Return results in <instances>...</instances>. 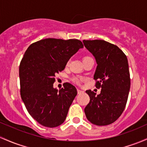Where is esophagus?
Segmentation results:
<instances>
[{"instance_id":"34e87169","label":"esophagus","mask_w":147,"mask_h":147,"mask_svg":"<svg viewBox=\"0 0 147 147\" xmlns=\"http://www.w3.org/2000/svg\"><path fill=\"white\" fill-rule=\"evenodd\" d=\"M83 92L84 91H82L80 89H79V88H77V93H78V94H81V93H83Z\"/></svg>"}]
</instances>
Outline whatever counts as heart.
Returning a JSON list of instances; mask_svg holds the SVG:
<instances>
[{
  "mask_svg": "<svg viewBox=\"0 0 147 147\" xmlns=\"http://www.w3.org/2000/svg\"><path fill=\"white\" fill-rule=\"evenodd\" d=\"M91 59V56H84V59H83V61L86 60V59ZM69 63H70V61H67V65H68ZM83 80H84V79L81 77H73L72 78V81L75 84H80L82 83V82L83 81Z\"/></svg>",
  "mask_w": 147,
  "mask_h": 147,
  "instance_id": "obj_1",
  "label": "heart"
}]
</instances>
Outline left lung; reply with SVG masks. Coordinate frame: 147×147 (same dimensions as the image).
Returning <instances> with one entry per match:
<instances>
[{
	"label": "left lung",
	"instance_id": "8db88e82",
	"mask_svg": "<svg viewBox=\"0 0 147 147\" xmlns=\"http://www.w3.org/2000/svg\"><path fill=\"white\" fill-rule=\"evenodd\" d=\"M84 45L96 58L97 67L93 79L100 93L91 90L86 93L90 102L84 109L87 119L97 125L114 123L123 113L130 88L128 62L117 45L102 40H83Z\"/></svg>",
	"mask_w": 147,
	"mask_h": 147
}]
</instances>
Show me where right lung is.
<instances>
[{
  "label": "right lung",
  "mask_w": 147,
  "mask_h": 147,
  "mask_svg": "<svg viewBox=\"0 0 147 147\" xmlns=\"http://www.w3.org/2000/svg\"><path fill=\"white\" fill-rule=\"evenodd\" d=\"M83 47L77 39L47 38L26 51L19 65L21 97L30 115L43 126L54 128L65 120L77 89L66 82L58 91L53 84L56 74Z\"/></svg>",
  "instance_id": "1"
}]
</instances>
